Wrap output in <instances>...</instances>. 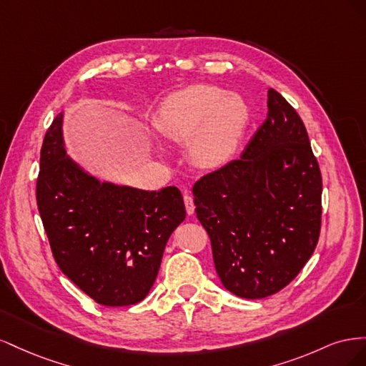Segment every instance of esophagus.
I'll return each mask as SVG.
<instances>
[{"instance_id":"esophagus-1","label":"esophagus","mask_w":366,"mask_h":366,"mask_svg":"<svg viewBox=\"0 0 366 366\" xmlns=\"http://www.w3.org/2000/svg\"><path fill=\"white\" fill-rule=\"evenodd\" d=\"M183 202H184V207H186V212H187V215H192V214H194V210H195L192 197H191L189 194H184V195H183Z\"/></svg>"}]
</instances>
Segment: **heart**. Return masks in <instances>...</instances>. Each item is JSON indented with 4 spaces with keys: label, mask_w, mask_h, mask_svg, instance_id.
<instances>
[{
    "label": "heart",
    "mask_w": 366,
    "mask_h": 366,
    "mask_svg": "<svg viewBox=\"0 0 366 366\" xmlns=\"http://www.w3.org/2000/svg\"><path fill=\"white\" fill-rule=\"evenodd\" d=\"M247 119L249 108L238 94L200 84L166 99L159 108L156 128L169 140L189 139L192 160L212 168L235 152Z\"/></svg>",
    "instance_id": "obj_1"
}]
</instances>
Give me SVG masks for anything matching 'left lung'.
<instances>
[{"instance_id": "1", "label": "left lung", "mask_w": 366, "mask_h": 366, "mask_svg": "<svg viewBox=\"0 0 366 366\" xmlns=\"http://www.w3.org/2000/svg\"><path fill=\"white\" fill-rule=\"evenodd\" d=\"M267 107L241 157L192 187L219 280L246 299L289 285L313 254L322 224V175L304 122L273 88Z\"/></svg>"}]
</instances>
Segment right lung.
I'll return each mask as SVG.
<instances>
[{"label":"right lung","mask_w":366,"mask_h":366,"mask_svg":"<svg viewBox=\"0 0 366 366\" xmlns=\"http://www.w3.org/2000/svg\"><path fill=\"white\" fill-rule=\"evenodd\" d=\"M62 116L41 148L36 204L53 258L97 304L124 307L147 297L163 250L186 217L179 187L140 191L99 183L65 157Z\"/></svg>","instance_id":"right-lung-1"}]
</instances>
